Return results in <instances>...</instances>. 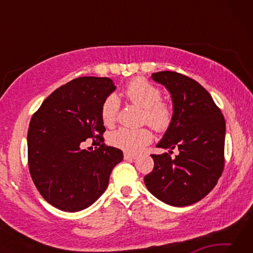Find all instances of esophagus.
<instances>
[{"label": "esophagus", "instance_id": "1", "mask_svg": "<svg viewBox=\"0 0 253 253\" xmlns=\"http://www.w3.org/2000/svg\"><path fill=\"white\" fill-rule=\"evenodd\" d=\"M124 158H125L126 161H132V160H136L137 156L132 155V154H129V153H125L124 154Z\"/></svg>", "mask_w": 253, "mask_h": 253}]
</instances>
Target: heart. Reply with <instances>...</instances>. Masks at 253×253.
<instances>
[{
  "instance_id": "heart-1",
  "label": "heart",
  "mask_w": 253,
  "mask_h": 253,
  "mask_svg": "<svg viewBox=\"0 0 253 253\" xmlns=\"http://www.w3.org/2000/svg\"><path fill=\"white\" fill-rule=\"evenodd\" d=\"M125 96L131 104L143 108V119L157 131H164L173 119V108L169 101L161 99L162 91L149 81L136 78L127 84ZM119 100L115 95L106 98L101 105L100 116L105 126L114 125L117 121ZM153 134L148 128H119L111 132L109 142L127 153H138L152 142Z\"/></svg>"
}]
</instances>
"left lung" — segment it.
Returning <instances> with one entry per match:
<instances>
[{
    "label": "left lung",
    "mask_w": 253,
    "mask_h": 253,
    "mask_svg": "<svg viewBox=\"0 0 253 253\" xmlns=\"http://www.w3.org/2000/svg\"><path fill=\"white\" fill-rule=\"evenodd\" d=\"M152 79L165 85L173 101L172 123L157 147L179 154H153L154 169L144 182L164 203L187 207L207 196L223 172L225 121L198 81L175 71L155 72Z\"/></svg>",
    "instance_id": "left-lung-1"
}]
</instances>
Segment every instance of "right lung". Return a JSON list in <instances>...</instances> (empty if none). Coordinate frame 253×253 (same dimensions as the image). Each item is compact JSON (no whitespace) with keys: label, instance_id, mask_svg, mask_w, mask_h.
Listing matches in <instances>:
<instances>
[{"label":"right lung","instance_id":"obj_1","mask_svg":"<svg viewBox=\"0 0 253 253\" xmlns=\"http://www.w3.org/2000/svg\"><path fill=\"white\" fill-rule=\"evenodd\" d=\"M116 89L107 77H80L61 85L33 114L28 130V163L46 202L66 212L90 207L108 186L121 149L106 146L100 110ZM87 139L100 147L88 152Z\"/></svg>","mask_w":253,"mask_h":253}]
</instances>
